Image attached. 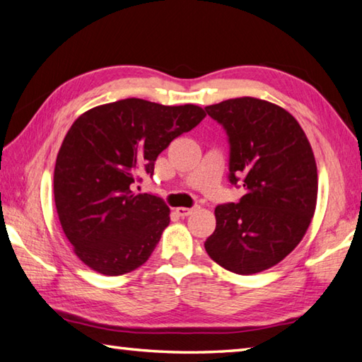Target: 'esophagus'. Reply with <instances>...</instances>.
I'll return each instance as SVG.
<instances>
[{
    "mask_svg": "<svg viewBox=\"0 0 362 362\" xmlns=\"http://www.w3.org/2000/svg\"><path fill=\"white\" fill-rule=\"evenodd\" d=\"M196 209H198V207H177L175 212L179 214L180 216H188V215H192Z\"/></svg>",
    "mask_w": 362,
    "mask_h": 362,
    "instance_id": "1",
    "label": "esophagus"
}]
</instances>
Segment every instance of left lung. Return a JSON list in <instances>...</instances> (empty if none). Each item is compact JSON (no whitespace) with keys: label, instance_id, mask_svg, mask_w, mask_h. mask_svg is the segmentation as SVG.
Instances as JSON below:
<instances>
[{"label":"left lung","instance_id":"obj_1","mask_svg":"<svg viewBox=\"0 0 362 362\" xmlns=\"http://www.w3.org/2000/svg\"><path fill=\"white\" fill-rule=\"evenodd\" d=\"M206 112L229 136V180L244 179L247 192L215 209L216 228L204 247L229 272H262L285 259L310 226L318 196L312 146L288 110L258 98L226 100Z\"/></svg>","mask_w":362,"mask_h":362}]
</instances>
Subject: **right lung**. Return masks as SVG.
<instances>
[{
  "label": "right lung",
  "instance_id": "add662e5",
  "mask_svg": "<svg viewBox=\"0 0 362 362\" xmlns=\"http://www.w3.org/2000/svg\"><path fill=\"white\" fill-rule=\"evenodd\" d=\"M206 117L194 104L163 106L139 98L83 112L64 136L54 170L60 225L78 259L109 277L141 267L160 242L170 210L153 194H136L156 156Z\"/></svg>",
  "mask_w": 362,
  "mask_h": 362
}]
</instances>
